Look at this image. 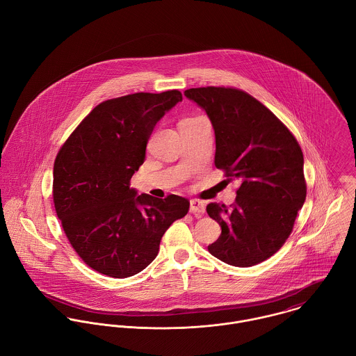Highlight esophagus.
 <instances>
[{
  "mask_svg": "<svg viewBox=\"0 0 356 356\" xmlns=\"http://www.w3.org/2000/svg\"><path fill=\"white\" fill-rule=\"evenodd\" d=\"M190 212L195 214L205 213V204L198 200H191L190 201Z\"/></svg>",
  "mask_w": 356,
  "mask_h": 356,
  "instance_id": "34e87169",
  "label": "esophagus"
}]
</instances>
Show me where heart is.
Instances as JSON below:
<instances>
[{"label": "heart", "instance_id": "obj_1", "mask_svg": "<svg viewBox=\"0 0 356 356\" xmlns=\"http://www.w3.org/2000/svg\"><path fill=\"white\" fill-rule=\"evenodd\" d=\"M195 118H198V117H190V118H184L181 122H184V121H191V120H195Z\"/></svg>", "mask_w": 356, "mask_h": 356}]
</instances>
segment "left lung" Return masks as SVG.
<instances>
[{"label":"left lung","mask_w":356,"mask_h":356,"mask_svg":"<svg viewBox=\"0 0 356 356\" xmlns=\"http://www.w3.org/2000/svg\"><path fill=\"white\" fill-rule=\"evenodd\" d=\"M184 96L205 110L212 122L216 168L241 183L232 207H207L221 227V235L208 249L229 266H256L282 248L304 205L302 151L284 124L243 90L191 88Z\"/></svg>","instance_id":"8db88e82"}]
</instances>
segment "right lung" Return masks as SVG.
<instances>
[{
  "instance_id": "obj_1",
  "label": "right lung",
  "mask_w": 356,
  "mask_h": 356,
  "mask_svg": "<svg viewBox=\"0 0 356 356\" xmlns=\"http://www.w3.org/2000/svg\"><path fill=\"white\" fill-rule=\"evenodd\" d=\"M179 90L134 93L96 106L62 145L54 165V202L66 236L95 271L128 278L158 254L159 242L190 202L138 195L131 179L145 159L156 122Z\"/></svg>"
}]
</instances>
